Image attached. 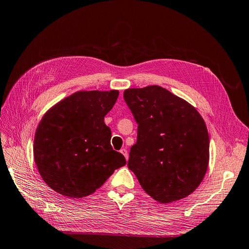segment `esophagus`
Masks as SVG:
<instances>
[{
  "mask_svg": "<svg viewBox=\"0 0 249 249\" xmlns=\"http://www.w3.org/2000/svg\"><path fill=\"white\" fill-rule=\"evenodd\" d=\"M120 153H122V154L124 156L125 160L129 159V154H127V150H126L125 148H122V149H120Z\"/></svg>",
  "mask_w": 249,
  "mask_h": 249,
  "instance_id": "esophagus-1",
  "label": "esophagus"
}]
</instances>
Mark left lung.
Wrapping results in <instances>:
<instances>
[{
  "label": "left lung",
  "instance_id": "8db88e82",
  "mask_svg": "<svg viewBox=\"0 0 249 249\" xmlns=\"http://www.w3.org/2000/svg\"><path fill=\"white\" fill-rule=\"evenodd\" d=\"M124 97L138 124L127 167L158 202L187 197L209 166L205 120L191 104L158 85L125 89Z\"/></svg>",
  "mask_w": 249,
  "mask_h": 249
}]
</instances>
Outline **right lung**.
I'll use <instances>...</instances> for the list:
<instances>
[{
    "label": "right lung",
    "mask_w": 249,
    "mask_h": 249,
    "mask_svg": "<svg viewBox=\"0 0 249 249\" xmlns=\"http://www.w3.org/2000/svg\"><path fill=\"white\" fill-rule=\"evenodd\" d=\"M118 90H81L50 108L37 126L33 154L42 179L59 194L85 197L125 165L111 146V130L104 117Z\"/></svg>",
    "instance_id": "right-lung-1"
}]
</instances>
